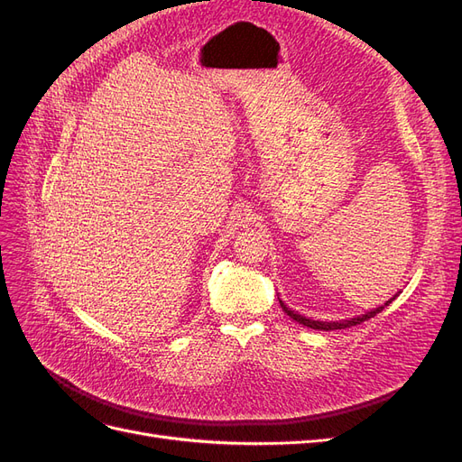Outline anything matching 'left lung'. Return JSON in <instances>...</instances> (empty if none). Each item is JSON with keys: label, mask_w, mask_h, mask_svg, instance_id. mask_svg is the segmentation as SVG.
Listing matches in <instances>:
<instances>
[{"label": "left lung", "mask_w": 462, "mask_h": 462, "mask_svg": "<svg viewBox=\"0 0 462 462\" xmlns=\"http://www.w3.org/2000/svg\"><path fill=\"white\" fill-rule=\"evenodd\" d=\"M395 297H397V295H395ZM395 297H393V299H389L385 304L377 306V309H374V310H370V312H366V314L356 316V318H351V319H341V321H316V319H309V318H304V316H300V314H297V312H292L291 309H287V306L283 304V300H279V304H282L283 312H285L289 318H292L295 321H299V324H302V326H306V328H312V329L331 331V329H345V328H351V326H358V324H362V321H366V319L374 318L375 314H380V312L385 309V306H389L391 302L395 300Z\"/></svg>", "instance_id": "8db88e82"}]
</instances>
